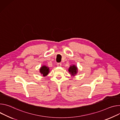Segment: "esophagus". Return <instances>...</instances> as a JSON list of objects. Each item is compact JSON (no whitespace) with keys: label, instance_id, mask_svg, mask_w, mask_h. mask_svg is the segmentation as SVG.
<instances>
[{"label":"esophagus","instance_id":"obj_1","mask_svg":"<svg viewBox=\"0 0 120 120\" xmlns=\"http://www.w3.org/2000/svg\"><path fill=\"white\" fill-rule=\"evenodd\" d=\"M57 66H58V67H60V66H61V63H57Z\"/></svg>","mask_w":120,"mask_h":120}]
</instances>
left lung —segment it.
I'll return each instance as SVG.
<instances>
[{
    "instance_id": "8db88e82",
    "label": "left lung",
    "mask_w": 120,
    "mask_h": 120,
    "mask_svg": "<svg viewBox=\"0 0 120 120\" xmlns=\"http://www.w3.org/2000/svg\"><path fill=\"white\" fill-rule=\"evenodd\" d=\"M68 71L71 76H75L78 73V69L76 65H71L70 66Z\"/></svg>"
}]
</instances>
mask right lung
Segmentation results:
<instances>
[{"label": "right lung", "instance_id": "1", "mask_svg": "<svg viewBox=\"0 0 120 120\" xmlns=\"http://www.w3.org/2000/svg\"><path fill=\"white\" fill-rule=\"evenodd\" d=\"M49 68L46 65H42L39 69V72L43 77L47 76L49 72Z\"/></svg>", "mask_w": 120, "mask_h": 120}]
</instances>
